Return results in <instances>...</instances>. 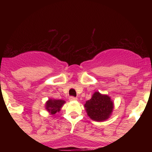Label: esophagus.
<instances>
[{"label":"esophagus","instance_id":"obj_1","mask_svg":"<svg viewBox=\"0 0 152 152\" xmlns=\"http://www.w3.org/2000/svg\"><path fill=\"white\" fill-rule=\"evenodd\" d=\"M77 98L76 97H73V96H71V97L69 98V100L70 101H76L77 100Z\"/></svg>","mask_w":152,"mask_h":152}]
</instances>
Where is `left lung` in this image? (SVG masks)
I'll use <instances>...</instances> for the list:
<instances>
[{"label": "left lung", "mask_w": 152, "mask_h": 152, "mask_svg": "<svg viewBox=\"0 0 152 152\" xmlns=\"http://www.w3.org/2000/svg\"><path fill=\"white\" fill-rule=\"evenodd\" d=\"M84 107L90 119L98 122L104 121L113 113L114 102L108 95L95 92Z\"/></svg>", "instance_id": "8db88e82"}]
</instances>
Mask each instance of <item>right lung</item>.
<instances>
[{"label": "right lung", "instance_id": "add662e5", "mask_svg": "<svg viewBox=\"0 0 152 152\" xmlns=\"http://www.w3.org/2000/svg\"><path fill=\"white\" fill-rule=\"evenodd\" d=\"M65 103V101L61 100V99L58 100V99H49L45 102V110H47L49 114L53 115L56 113H59L60 111L61 108H62Z\"/></svg>", "mask_w": 152, "mask_h": 152}]
</instances>
